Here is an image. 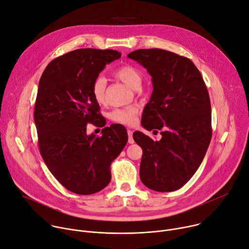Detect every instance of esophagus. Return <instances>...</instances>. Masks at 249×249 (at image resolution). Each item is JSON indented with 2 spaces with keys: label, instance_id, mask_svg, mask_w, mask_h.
<instances>
[{
  "label": "esophagus",
  "instance_id": "obj_1",
  "mask_svg": "<svg viewBox=\"0 0 249 249\" xmlns=\"http://www.w3.org/2000/svg\"><path fill=\"white\" fill-rule=\"evenodd\" d=\"M127 133H128V143L129 144H134V139H133V131L131 129H127Z\"/></svg>",
  "mask_w": 249,
  "mask_h": 249
}]
</instances>
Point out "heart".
Returning <instances> with one entry per match:
<instances>
[{
  "label": "heart",
  "mask_w": 249,
  "mask_h": 249,
  "mask_svg": "<svg viewBox=\"0 0 249 249\" xmlns=\"http://www.w3.org/2000/svg\"><path fill=\"white\" fill-rule=\"evenodd\" d=\"M114 76L119 81L123 82L126 86L133 89H138L142 84V76L139 71L130 65H124L117 69L114 72ZM106 80L99 77L94 80L91 86V92L96 102L102 103L105 99ZM138 109L136 107H126L116 109L111 113V119L117 123L124 125H134L137 122Z\"/></svg>",
  "instance_id": "b5f03b06"
}]
</instances>
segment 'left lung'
Listing matches in <instances>:
<instances>
[{
  "label": "left lung",
  "mask_w": 249,
  "mask_h": 249,
  "mask_svg": "<svg viewBox=\"0 0 249 249\" xmlns=\"http://www.w3.org/2000/svg\"><path fill=\"white\" fill-rule=\"evenodd\" d=\"M128 58L152 77L153 93L142 126L161 130L160 141L136 131L143 150L140 177L148 188L171 192L181 188L199 168L212 138L211 102L199 70L183 56L162 49H140Z\"/></svg>",
  "instance_id": "obj_1"
}]
</instances>
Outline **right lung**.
<instances>
[{"mask_svg":"<svg viewBox=\"0 0 249 249\" xmlns=\"http://www.w3.org/2000/svg\"><path fill=\"white\" fill-rule=\"evenodd\" d=\"M121 57L116 50L78 49L51 61L40 78L34 122L42 159L68 190L89 195L111 179L110 164L124 149L128 135L113 124L101 137L87 134V125L102 124L91 86L99 73Z\"/></svg>","mask_w":249,"mask_h":249,"instance_id":"1","label":"right lung"}]
</instances>
